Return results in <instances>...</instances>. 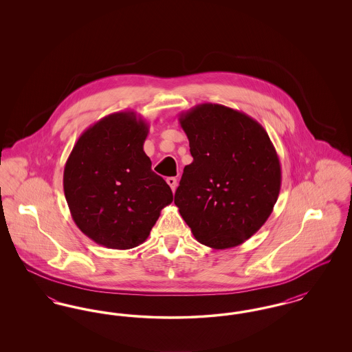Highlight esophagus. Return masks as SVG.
<instances>
[{"instance_id": "esophagus-1", "label": "esophagus", "mask_w": 352, "mask_h": 352, "mask_svg": "<svg viewBox=\"0 0 352 352\" xmlns=\"http://www.w3.org/2000/svg\"><path fill=\"white\" fill-rule=\"evenodd\" d=\"M166 182H168V186L171 187V190H173V191H175V188H177V178L170 177V178L166 179Z\"/></svg>"}]
</instances>
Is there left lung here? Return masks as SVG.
Wrapping results in <instances>:
<instances>
[{"instance_id": "left-lung-1", "label": "left lung", "mask_w": 352, "mask_h": 352, "mask_svg": "<svg viewBox=\"0 0 352 352\" xmlns=\"http://www.w3.org/2000/svg\"><path fill=\"white\" fill-rule=\"evenodd\" d=\"M194 161L174 203L195 239L214 250L243 244L268 220L281 165L267 131L248 115L204 102L179 115Z\"/></svg>"}]
</instances>
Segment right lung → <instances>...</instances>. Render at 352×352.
I'll return each instance as SVG.
<instances>
[{"label":"right lung","mask_w":352,"mask_h":352,"mask_svg":"<svg viewBox=\"0 0 352 352\" xmlns=\"http://www.w3.org/2000/svg\"><path fill=\"white\" fill-rule=\"evenodd\" d=\"M148 133L144 118L116 112L85 129L68 155L63 188L71 217L102 247L142 244L173 201L171 188L144 151Z\"/></svg>","instance_id":"right-lung-1"}]
</instances>
